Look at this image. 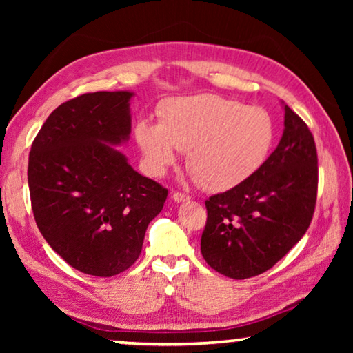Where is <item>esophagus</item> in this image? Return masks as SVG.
<instances>
[{"mask_svg":"<svg viewBox=\"0 0 353 353\" xmlns=\"http://www.w3.org/2000/svg\"><path fill=\"white\" fill-rule=\"evenodd\" d=\"M172 199L176 202H185V201H190V196L181 193V191H174V193H172Z\"/></svg>","mask_w":353,"mask_h":353,"instance_id":"34e87169","label":"esophagus"}]
</instances>
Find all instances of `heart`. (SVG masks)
I'll return each instance as SVG.
<instances>
[{"label": "heart", "mask_w": 353, "mask_h": 353, "mask_svg": "<svg viewBox=\"0 0 353 353\" xmlns=\"http://www.w3.org/2000/svg\"><path fill=\"white\" fill-rule=\"evenodd\" d=\"M274 123L261 107H246L221 94H196L166 101L160 126H137V140L148 170L162 176L187 152V168L201 188L212 193L238 187L266 162L274 143Z\"/></svg>", "instance_id": "heart-1"}]
</instances>
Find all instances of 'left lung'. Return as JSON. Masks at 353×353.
I'll list each match as a JSON object with an SVG mask.
<instances>
[{
	"instance_id": "obj_1",
	"label": "left lung",
	"mask_w": 353,
	"mask_h": 353,
	"mask_svg": "<svg viewBox=\"0 0 353 353\" xmlns=\"http://www.w3.org/2000/svg\"><path fill=\"white\" fill-rule=\"evenodd\" d=\"M318 198V152L305 121L285 105L279 146L255 174L205 201L201 252L214 271L260 276L305 235Z\"/></svg>"
}]
</instances>
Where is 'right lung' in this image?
Listing matches in <instances>:
<instances>
[{
  "label": "right lung",
  "instance_id": "right-lung-1",
  "mask_svg": "<svg viewBox=\"0 0 353 353\" xmlns=\"http://www.w3.org/2000/svg\"><path fill=\"white\" fill-rule=\"evenodd\" d=\"M130 98L129 92H97L67 101L48 117L29 152L40 234L71 268L97 277L134 265L148 224L168 196L112 146L129 137Z\"/></svg>",
  "mask_w": 353,
  "mask_h": 353
}]
</instances>
